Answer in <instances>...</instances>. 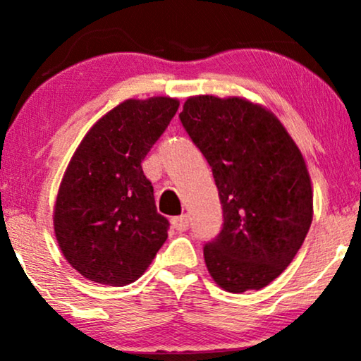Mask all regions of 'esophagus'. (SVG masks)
I'll use <instances>...</instances> for the list:
<instances>
[{"label":"esophagus","mask_w":361,"mask_h":361,"mask_svg":"<svg viewBox=\"0 0 361 361\" xmlns=\"http://www.w3.org/2000/svg\"><path fill=\"white\" fill-rule=\"evenodd\" d=\"M172 228H176L177 231H185L189 228V215H180V216H174L171 220Z\"/></svg>","instance_id":"esophagus-1"}]
</instances>
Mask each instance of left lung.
<instances>
[{"label":"left lung","mask_w":361,"mask_h":361,"mask_svg":"<svg viewBox=\"0 0 361 361\" xmlns=\"http://www.w3.org/2000/svg\"><path fill=\"white\" fill-rule=\"evenodd\" d=\"M180 123L212 167L224 225L207 269L228 293L261 289L288 268L312 224L304 157L269 110L245 98H187Z\"/></svg>","instance_id":"obj_1"}]
</instances>
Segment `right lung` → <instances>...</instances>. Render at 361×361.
<instances>
[{
	"label": "right lung",
	"mask_w": 361,
	"mask_h": 361,
	"mask_svg": "<svg viewBox=\"0 0 361 361\" xmlns=\"http://www.w3.org/2000/svg\"><path fill=\"white\" fill-rule=\"evenodd\" d=\"M169 97L126 100L102 116L72 156L54 209L63 256L83 278L135 283L167 240L141 162L174 118Z\"/></svg>",
	"instance_id": "add662e5"
}]
</instances>
